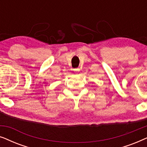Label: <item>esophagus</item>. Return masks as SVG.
Instances as JSON below:
<instances>
[{"label":"esophagus","instance_id":"esophagus-1","mask_svg":"<svg viewBox=\"0 0 147 147\" xmlns=\"http://www.w3.org/2000/svg\"><path fill=\"white\" fill-rule=\"evenodd\" d=\"M74 71H75V72H79L80 69V68H76V69H74Z\"/></svg>","mask_w":147,"mask_h":147}]
</instances>
